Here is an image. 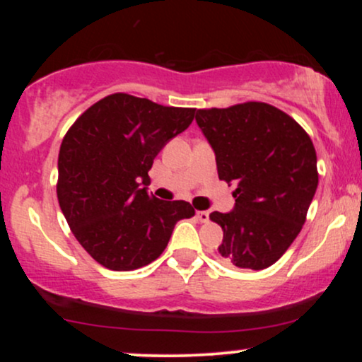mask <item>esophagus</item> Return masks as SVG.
Here are the masks:
<instances>
[{"label":"esophagus","mask_w":362,"mask_h":362,"mask_svg":"<svg viewBox=\"0 0 362 362\" xmlns=\"http://www.w3.org/2000/svg\"><path fill=\"white\" fill-rule=\"evenodd\" d=\"M197 219L201 223H207L209 221V213L207 211H197Z\"/></svg>","instance_id":"obj_1"}]
</instances>
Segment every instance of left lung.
Masks as SVG:
<instances>
[{"label":"left lung","instance_id":"1","mask_svg":"<svg viewBox=\"0 0 362 362\" xmlns=\"http://www.w3.org/2000/svg\"><path fill=\"white\" fill-rule=\"evenodd\" d=\"M214 149L219 180L235 182V209L209 214L223 228L224 264L262 271L284 255L318 185L317 151L291 115L264 102L195 114Z\"/></svg>","mask_w":362,"mask_h":362}]
</instances>
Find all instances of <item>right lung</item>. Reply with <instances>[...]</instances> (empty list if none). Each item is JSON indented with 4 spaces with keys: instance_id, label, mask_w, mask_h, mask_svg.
I'll use <instances>...</instances> for the list:
<instances>
[{
    "instance_id": "1",
    "label": "right lung",
    "mask_w": 362,
    "mask_h": 362,
    "mask_svg": "<svg viewBox=\"0 0 362 362\" xmlns=\"http://www.w3.org/2000/svg\"><path fill=\"white\" fill-rule=\"evenodd\" d=\"M195 109L112 93L86 109L62 138L57 201L74 238L110 271H134L167 248L177 221L192 218L185 201L146 192L160 149L185 131Z\"/></svg>"
}]
</instances>
